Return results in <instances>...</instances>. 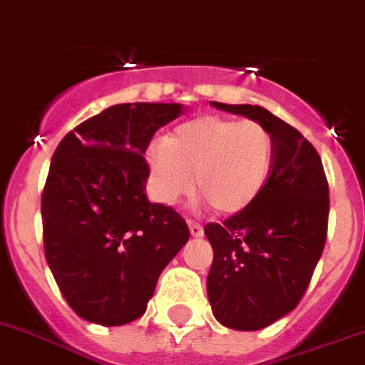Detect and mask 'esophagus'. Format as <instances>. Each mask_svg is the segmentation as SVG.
<instances>
[{
  "label": "esophagus",
  "instance_id": "34e87169",
  "mask_svg": "<svg viewBox=\"0 0 365 365\" xmlns=\"http://www.w3.org/2000/svg\"><path fill=\"white\" fill-rule=\"evenodd\" d=\"M188 229H190V235H192V237H204V227L200 223H196V221H190V219H188Z\"/></svg>",
  "mask_w": 365,
  "mask_h": 365
}]
</instances>
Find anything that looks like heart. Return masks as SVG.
Instances as JSON below:
<instances>
[{"instance_id":"heart-1","label":"heart","mask_w":365,"mask_h":365,"mask_svg":"<svg viewBox=\"0 0 365 365\" xmlns=\"http://www.w3.org/2000/svg\"><path fill=\"white\" fill-rule=\"evenodd\" d=\"M158 202L171 205L192 190L217 215L248 210L269 182L275 140L257 120L202 115L175 128L144 153Z\"/></svg>"}]
</instances>
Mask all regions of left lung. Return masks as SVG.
<instances>
[{
	"instance_id": "obj_1",
	"label": "left lung",
	"mask_w": 365,
	"mask_h": 365,
	"mask_svg": "<svg viewBox=\"0 0 365 365\" xmlns=\"http://www.w3.org/2000/svg\"><path fill=\"white\" fill-rule=\"evenodd\" d=\"M212 106L262 123L275 140L273 171L259 198L223 225L204 227L213 248V316L225 327L257 331L297 308L312 281L327 238V177L316 148L265 108Z\"/></svg>"
}]
</instances>
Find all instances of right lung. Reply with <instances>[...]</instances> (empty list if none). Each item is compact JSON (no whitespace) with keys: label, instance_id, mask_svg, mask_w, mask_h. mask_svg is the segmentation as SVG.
Instances as JSON below:
<instances>
[{"label":"right lung","instance_id":"1","mask_svg":"<svg viewBox=\"0 0 365 365\" xmlns=\"http://www.w3.org/2000/svg\"><path fill=\"white\" fill-rule=\"evenodd\" d=\"M180 103H119L59 142L42 192L43 254L76 316L115 327L144 316L165 265L188 242L171 205L146 198L144 152Z\"/></svg>","mask_w":365,"mask_h":365}]
</instances>
